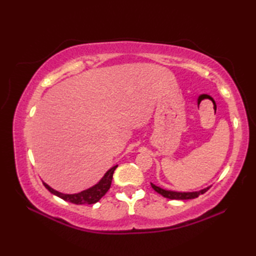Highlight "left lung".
I'll return each instance as SVG.
<instances>
[{
	"instance_id": "1",
	"label": "left lung",
	"mask_w": 256,
	"mask_h": 256,
	"mask_svg": "<svg viewBox=\"0 0 256 256\" xmlns=\"http://www.w3.org/2000/svg\"><path fill=\"white\" fill-rule=\"evenodd\" d=\"M150 186L153 188L156 192H158L162 194V197L168 198V199H176V200H186V199H194L199 197V194H204L206 190H208L210 187H206L202 190H199V192H172V190H166L162 189L156 184L150 182Z\"/></svg>"
}]
</instances>
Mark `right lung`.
<instances>
[{"label": "right lung", "mask_w": 256, "mask_h": 256, "mask_svg": "<svg viewBox=\"0 0 256 256\" xmlns=\"http://www.w3.org/2000/svg\"><path fill=\"white\" fill-rule=\"evenodd\" d=\"M116 167L118 165L110 168V170L106 172V175L102 177L101 180L96 184H94V186H92L91 188L86 189L84 192H78V194H62V192H57L55 189H52L45 182L42 184H44L46 189L50 190L52 194L57 196L59 198L64 199V201H69V202H72L76 204H92L98 202V201H99L103 196L106 194L108 190L110 189L113 174H114V170H116Z\"/></svg>", "instance_id": "right-lung-1"}]
</instances>
